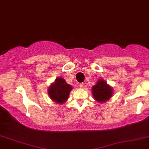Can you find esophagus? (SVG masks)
<instances>
[{
	"label": "esophagus",
	"instance_id": "34e87169",
	"mask_svg": "<svg viewBox=\"0 0 149 149\" xmlns=\"http://www.w3.org/2000/svg\"><path fill=\"white\" fill-rule=\"evenodd\" d=\"M79 86H80V88H83V87H84V83H80V84H79Z\"/></svg>",
	"mask_w": 149,
	"mask_h": 149
}]
</instances>
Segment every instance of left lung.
<instances>
[{"label": "left lung", "mask_w": 149, "mask_h": 149, "mask_svg": "<svg viewBox=\"0 0 149 149\" xmlns=\"http://www.w3.org/2000/svg\"><path fill=\"white\" fill-rule=\"evenodd\" d=\"M93 95L95 100L98 102H104L111 97L112 94V89L108 86L106 81L100 80L96 85L92 88Z\"/></svg>", "instance_id": "1"}]
</instances>
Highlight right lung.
Wrapping results in <instances>:
<instances>
[{
    "instance_id": "add662e5",
    "label": "right lung",
    "mask_w": 149,
    "mask_h": 149,
    "mask_svg": "<svg viewBox=\"0 0 149 149\" xmlns=\"http://www.w3.org/2000/svg\"><path fill=\"white\" fill-rule=\"evenodd\" d=\"M72 88L63 78H58L55 82L49 86L48 94L50 98L58 104H63L68 99L69 93Z\"/></svg>"
}]
</instances>
